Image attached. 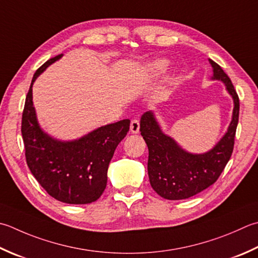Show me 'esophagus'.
Masks as SVG:
<instances>
[{
  "mask_svg": "<svg viewBox=\"0 0 258 258\" xmlns=\"http://www.w3.org/2000/svg\"><path fill=\"white\" fill-rule=\"evenodd\" d=\"M139 131H140V120L139 118L134 117L132 120H131V132L133 134H136L139 133Z\"/></svg>",
  "mask_w": 258,
  "mask_h": 258,
  "instance_id": "esophagus-1",
  "label": "esophagus"
}]
</instances>
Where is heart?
Masks as SVG:
<instances>
[{
	"mask_svg": "<svg viewBox=\"0 0 258 258\" xmlns=\"http://www.w3.org/2000/svg\"><path fill=\"white\" fill-rule=\"evenodd\" d=\"M169 68V61L165 59H159L155 60L149 66V70L154 75H159V74H163Z\"/></svg>",
	"mask_w": 258,
	"mask_h": 258,
	"instance_id": "obj_1",
	"label": "heart"
}]
</instances>
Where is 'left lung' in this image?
I'll list each match as a JSON object with an SVG mask.
<instances>
[{
  "label": "left lung",
  "instance_id": "left-lung-1",
  "mask_svg": "<svg viewBox=\"0 0 258 258\" xmlns=\"http://www.w3.org/2000/svg\"><path fill=\"white\" fill-rule=\"evenodd\" d=\"M214 68L213 79L224 82L234 99L233 119L227 133L213 150L205 154L185 152L173 139L162 133L153 113L141 117V135L149 149L148 173L151 186L159 196L169 200L190 198L214 184L233 154L239 117V97L223 68L209 59Z\"/></svg>",
  "mask_w": 258,
  "mask_h": 258
}]
</instances>
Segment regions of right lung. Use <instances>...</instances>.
Returning <instances> with one entry per match:
<instances>
[{"label":"right lung","instance_id":"1","mask_svg":"<svg viewBox=\"0 0 258 258\" xmlns=\"http://www.w3.org/2000/svg\"><path fill=\"white\" fill-rule=\"evenodd\" d=\"M33 75L22 113L21 133L30 171L47 192L61 203L86 205L97 200L107 184V170L116 146L130 131V119L102 126L84 138L61 142L40 128L32 102V85L49 64Z\"/></svg>","mask_w":258,"mask_h":258}]
</instances>
